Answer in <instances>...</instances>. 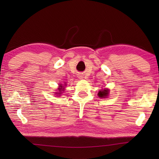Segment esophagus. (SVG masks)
<instances>
[{
    "mask_svg": "<svg viewBox=\"0 0 159 159\" xmlns=\"http://www.w3.org/2000/svg\"><path fill=\"white\" fill-rule=\"evenodd\" d=\"M79 77H82V76H79Z\"/></svg>",
    "mask_w": 159,
    "mask_h": 159,
    "instance_id": "34e87169",
    "label": "esophagus"
}]
</instances>
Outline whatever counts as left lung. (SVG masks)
<instances>
[{
  "instance_id": "8db88e82",
  "label": "left lung",
  "mask_w": 159,
  "mask_h": 159,
  "mask_svg": "<svg viewBox=\"0 0 159 159\" xmlns=\"http://www.w3.org/2000/svg\"><path fill=\"white\" fill-rule=\"evenodd\" d=\"M108 93H109V90L107 89H104L100 91L98 95V96L100 98H106L108 96Z\"/></svg>"
}]
</instances>
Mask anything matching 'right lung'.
<instances>
[{"instance_id": "right-lung-1", "label": "right lung", "mask_w": 159, "mask_h": 159, "mask_svg": "<svg viewBox=\"0 0 159 159\" xmlns=\"http://www.w3.org/2000/svg\"><path fill=\"white\" fill-rule=\"evenodd\" d=\"M60 87H62V85H60ZM59 90L60 91V92H61V91H63L62 89H60V88H59Z\"/></svg>"}]
</instances>
